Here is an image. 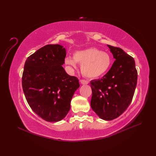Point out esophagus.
Returning a JSON list of instances; mask_svg holds the SVG:
<instances>
[{
  "label": "esophagus",
  "mask_w": 156,
  "mask_h": 156,
  "mask_svg": "<svg viewBox=\"0 0 156 156\" xmlns=\"http://www.w3.org/2000/svg\"><path fill=\"white\" fill-rule=\"evenodd\" d=\"M80 83H81L82 84H87L88 83V82L87 81H86V80H84V79L80 80Z\"/></svg>",
  "instance_id": "obj_1"
}]
</instances>
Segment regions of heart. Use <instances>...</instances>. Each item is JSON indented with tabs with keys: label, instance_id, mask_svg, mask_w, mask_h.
Listing matches in <instances>:
<instances>
[{
	"label": "heart",
	"instance_id": "1",
	"mask_svg": "<svg viewBox=\"0 0 156 156\" xmlns=\"http://www.w3.org/2000/svg\"><path fill=\"white\" fill-rule=\"evenodd\" d=\"M65 64L75 68L77 63L81 64V72L88 78H96L104 75L111 68L112 58L107 52L95 48L75 52L73 58L68 56L64 60Z\"/></svg>",
	"mask_w": 156,
	"mask_h": 156
}]
</instances>
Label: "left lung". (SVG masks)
I'll return each instance as SVG.
<instances>
[{"mask_svg":"<svg viewBox=\"0 0 156 156\" xmlns=\"http://www.w3.org/2000/svg\"><path fill=\"white\" fill-rule=\"evenodd\" d=\"M115 61L100 79L90 82V105L100 119L112 120L120 116L133 99L137 81L133 58L122 49L108 45Z\"/></svg>","mask_w":156,"mask_h":156,"instance_id":"left-lung-1","label":"left lung"}]
</instances>
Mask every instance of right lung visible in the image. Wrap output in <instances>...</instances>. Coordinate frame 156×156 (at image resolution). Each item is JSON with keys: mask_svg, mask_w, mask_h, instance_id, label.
<instances>
[{"mask_svg": "<svg viewBox=\"0 0 156 156\" xmlns=\"http://www.w3.org/2000/svg\"><path fill=\"white\" fill-rule=\"evenodd\" d=\"M66 51L63 46L47 45L27 58L22 76L26 100L36 114L48 122H58L67 115L79 87L62 66Z\"/></svg>", "mask_w": 156, "mask_h": 156, "instance_id": "right-lung-1", "label": "right lung"}]
</instances>
